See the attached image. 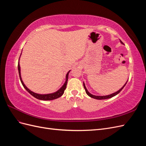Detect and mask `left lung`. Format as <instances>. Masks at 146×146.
Listing matches in <instances>:
<instances>
[{
    "label": "left lung",
    "mask_w": 146,
    "mask_h": 146,
    "mask_svg": "<svg viewBox=\"0 0 146 146\" xmlns=\"http://www.w3.org/2000/svg\"><path fill=\"white\" fill-rule=\"evenodd\" d=\"M120 41H121V44H123V42H122L121 40H120ZM127 82H128V80L127 81V82L125 83V85H123V86L121 88L120 90H118V91H116V92H114V93L111 94H110V95L103 96H94V95H93V94H91V93H90V92H88V91L87 90V89H86V86H85V83H84V82H83V86H84V88H85V91H86V94H88V96H89L90 97H91V98H93V99H98V100H104V99H110V98H113V97L115 96H116L117 94H119V92H120L122 91V90L123 89V88H124V86H125V85L127 84Z\"/></svg>",
    "instance_id": "obj_1"
}]
</instances>
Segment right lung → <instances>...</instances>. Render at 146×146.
I'll list each match as a JSON object with an SVG mask.
<instances>
[{"instance_id": "right-lung-1", "label": "right lung", "mask_w": 146, "mask_h": 146, "mask_svg": "<svg viewBox=\"0 0 146 146\" xmlns=\"http://www.w3.org/2000/svg\"><path fill=\"white\" fill-rule=\"evenodd\" d=\"M19 58H20V57H19ZM17 68H18V71H19V75L20 80H21V82L22 84H23L24 88L29 92V93L31 95L33 96L34 98H36V99H38L39 100H51L56 99L57 98H60V97H61V96L63 94L64 92V90H66V85H67V83H68V75H69V72L70 71V70L67 73V74H66V81H65V82L64 83V85L62 86H61V88H60V89H59L57 91L54 92V93L47 94H40L35 93V92H33L32 91H30L29 89V88L24 85V83L23 80H22L21 76V68H20V65H19V62H18V66H17Z\"/></svg>"}]
</instances>
